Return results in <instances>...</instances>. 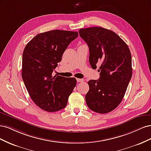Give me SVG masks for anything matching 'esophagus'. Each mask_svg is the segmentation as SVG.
Returning a JSON list of instances; mask_svg holds the SVG:
<instances>
[{"mask_svg":"<svg viewBox=\"0 0 151 151\" xmlns=\"http://www.w3.org/2000/svg\"><path fill=\"white\" fill-rule=\"evenodd\" d=\"M77 81L78 82V83H81V82H83L84 79H77Z\"/></svg>","mask_w":151,"mask_h":151,"instance_id":"esophagus-1","label":"esophagus"}]
</instances>
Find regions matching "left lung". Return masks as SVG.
<instances>
[{
  "label": "left lung",
  "instance_id": "obj_1",
  "mask_svg": "<svg viewBox=\"0 0 151 151\" xmlns=\"http://www.w3.org/2000/svg\"><path fill=\"white\" fill-rule=\"evenodd\" d=\"M79 35L89 48L92 68L99 66V80L88 81L86 95L89 108L98 113L115 109L124 97L132 76L130 49L119 36L102 27L80 29Z\"/></svg>",
  "mask_w": 151,
  "mask_h": 151
}]
</instances>
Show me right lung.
I'll list each match as a JSON object with an SVG mask.
<instances>
[{"mask_svg":"<svg viewBox=\"0 0 151 151\" xmlns=\"http://www.w3.org/2000/svg\"><path fill=\"white\" fill-rule=\"evenodd\" d=\"M77 31L55 29L36 35L26 45L22 60V78L31 99L41 109L55 112L64 108L77 81L74 77H53L62 55Z\"/></svg>","mask_w":151,"mask_h":151,"instance_id":"right-lung-1","label":"right lung"}]
</instances>
